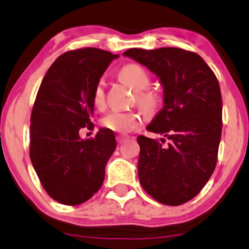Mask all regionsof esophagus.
<instances>
[{
    "label": "esophagus",
    "mask_w": 249,
    "mask_h": 249,
    "mask_svg": "<svg viewBox=\"0 0 249 249\" xmlns=\"http://www.w3.org/2000/svg\"><path fill=\"white\" fill-rule=\"evenodd\" d=\"M128 139V136L127 135H124V134H119L116 136V140H117V142L119 143H122V142H124L125 140H127Z\"/></svg>",
    "instance_id": "obj_1"
}]
</instances>
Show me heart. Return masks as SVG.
Returning <instances> with one entry per match:
<instances>
[{
  "label": "heart",
  "mask_w": 249,
  "mask_h": 249,
  "mask_svg": "<svg viewBox=\"0 0 249 249\" xmlns=\"http://www.w3.org/2000/svg\"><path fill=\"white\" fill-rule=\"evenodd\" d=\"M120 76L128 84L136 90V103L147 114L156 113L160 106L159 93L152 89H147L149 84L148 71L139 64H128L120 71ZM106 82L103 78L98 79L92 91V103L96 108H102L106 100L104 92ZM142 116L134 110H111L101 119L103 128L116 133H129L140 125Z\"/></svg>",
  "instance_id": "obj_1"
}]
</instances>
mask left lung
<instances>
[{
	"label": "left lung",
	"instance_id": "obj_1",
	"mask_svg": "<svg viewBox=\"0 0 249 249\" xmlns=\"http://www.w3.org/2000/svg\"><path fill=\"white\" fill-rule=\"evenodd\" d=\"M156 73L164 87V107L147 127L164 135L138 136V173L149 196L180 205L199 194L217 164L222 96L217 78L200 55L177 47L130 49L124 53Z\"/></svg>",
	"mask_w": 249,
	"mask_h": 249
}]
</instances>
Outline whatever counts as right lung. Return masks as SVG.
<instances>
[{
  "instance_id": "add662e5",
  "label": "right lung",
  "mask_w": 249,
  "mask_h": 249,
  "mask_svg": "<svg viewBox=\"0 0 249 249\" xmlns=\"http://www.w3.org/2000/svg\"><path fill=\"white\" fill-rule=\"evenodd\" d=\"M119 55L85 47L63 53L45 74L31 115L29 157L42 188L53 199L78 205L102 186L106 165L116 148L113 130L92 129V91Z\"/></svg>"
}]
</instances>
